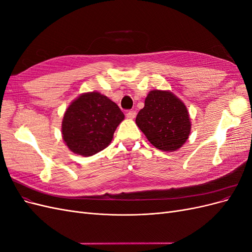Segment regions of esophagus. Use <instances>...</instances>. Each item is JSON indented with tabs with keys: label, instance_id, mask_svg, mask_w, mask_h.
<instances>
[{
	"label": "esophagus",
	"instance_id": "1",
	"mask_svg": "<svg viewBox=\"0 0 252 252\" xmlns=\"http://www.w3.org/2000/svg\"><path fill=\"white\" fill-rule=\"evenodd\" d=\"M135 116H136V112L134 111V110H129L128 112H127V114H126V117L128 118V119H134L135 118Z\"/></svg>",
	"mask_w": 252,
	"mask_h": 252
}]
</instances>
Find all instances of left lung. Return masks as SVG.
Segmentation results:
<instances>
[{"mask_svg":"<svg viewBox=\"0 0 252 252\" xmlns=\"http://www.w3.org/2000/svg\"><path fill=\"white\" fill-rule=\"evenodd\" d=\"M135 123L150 144L163 151H177L191 130L186 105L169 90H150Z\"/></svg>","mask_w":252,"mask_h":252,"instance_id":"1","label":"left lung"}]
</instances>
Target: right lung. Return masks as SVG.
<instances>
[{
  "mask_svg": "<svg viewBox=\"0 0 252 252\" xmlns=\"http://www.w3.org/2000/svg\"><path fill=\"white\" fill-rule=\"evenodd\" d=\"M124 118L119 106L106 95L97 91L82 94L64 113L63 141L73 154L91 157L108 147Z\"/></svg>",
  "mask_w": 252,
  "mask_h": 252,
  "instance_id": "obj_1",
  "label": "right lung"
}]
</instances>
